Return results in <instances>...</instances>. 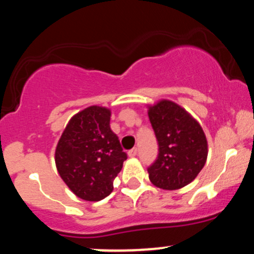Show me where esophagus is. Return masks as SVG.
<instances>
[{
    "label": "esophagus",
    "mask_w": 254,
    "mask_h": 254,
    "mask_svg": "<svg viewBox=\"0 0 254 254\" xmlns=\"http://www.w3.org/2000/svg\"><path fill=\"white\" fill-rule=\"evenodd\" d=\"M137 154H138V149L137 148H133L132 150H129V151H128V156H129V157L137 156Z\"/></svg>",
    "instance_id": "esophagus-1"
}]
</instances>
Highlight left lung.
<instances>
[{
  "label": "left lung",
  "instance_id": "left-lung-1",
  "mask_svg": "<svg viewBox=\"0 0 254 254\" xmlns=\"http://www.w3.org/2000/svg\"><path fill=\"white\" fill-rule=\"evenodd\" d=\"M148 115L159 141V156L148 168L150 182L163 190L182 189L206 163V134L191 114L172 100L149 104Z\"/></svg>",
  "mask_w": 254,
  "mask_h": 254
}]
</instances>
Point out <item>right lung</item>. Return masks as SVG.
I'll return each instance as SVG.
<instances>
[{
    "mask_svg": "<svg viewBox=\"0 0 254 254\" xmlns=\"http://www.w3.org/2000/svg\"><path fill=\"white\" fill-rule=\"evenodd\" d=\"M111 110L91 105L67 122L54 154L63 182L77 197L100 201L110 195L127 159L110 128Z\"/></svg>",
    "mask_w": 254,
    "mask_h": 254,
    "instance_id": "obj_1",
    "label": "right lung"
}]
</instances>
